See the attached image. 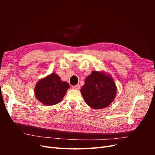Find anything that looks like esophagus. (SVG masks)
Masks as SVG:
<instances>
[{"label": "esophagus", "mask_w": 155, "mask_h": 155, "mask_svg": "<svg viewBox=\"0 0 155 155\" xmlns=\"http://www.w3.org/2000/svg\"><path fill=\"white\" fill-rule=\"evenodd\" d=\"M72 88H74V89H76V90H79V89L80 88V85H79V84H78V85H76L72 86Z\"/></svg>", "instance_id": "34e87169"}]
</instances>
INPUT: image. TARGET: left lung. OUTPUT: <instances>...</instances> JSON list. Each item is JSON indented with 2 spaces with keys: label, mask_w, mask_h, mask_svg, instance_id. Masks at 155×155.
<instances>
[{
  "label": "left lung",
  "mask_w": 155,
  "mask_h": 155,
  "mask_svg": "<svg viewBox=\"0 0 155 155\" xmlns=\"http://www.w3.org/2000/svg\"><path fill=\"white\" fill-rule=\"evenodd\" d=\"M80 91L88 106L94 109H102L114 100L117 87L111 75L103 70H94L86 78Z\"/></svg>",
  "instance_id": "8db88e82"
}]
</instances>
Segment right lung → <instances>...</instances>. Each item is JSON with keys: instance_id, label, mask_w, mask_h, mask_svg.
I'll list each match as a JSON object with an SVG mask.
<instances>
[{"instance_id": "right-lung-1", "label": "right lung", "mask_w": 155, "mask_h": 155, "mask_svg": "<svg viewBox=\"0 0 155 155\" xmlns=\"http://www.w3.org/2000/svg\"><path fill=\"white\" fill-rule=\"evenodd\" d=\"M69 88L67 82L63 81L57 74L53 72L38 81L34 94L42 104L51 106L61 101Z\"/></svg>"}]
</instances>
